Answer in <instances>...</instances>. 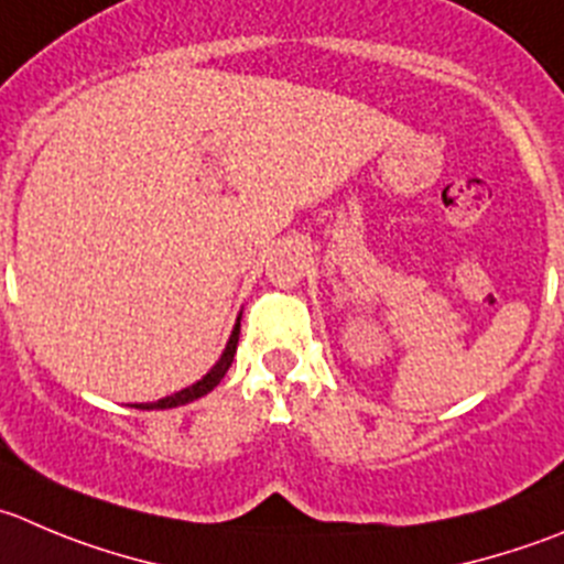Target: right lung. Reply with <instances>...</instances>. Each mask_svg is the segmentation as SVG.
Returning a JSON list of instances; mask_svg holds the SVG:
<instances>
[{"instance_id": "1", "label": "right lung", "mask_w": 564, "mask_h": 564, "mask_svg": "<svg viewBox=\"0 0 564 564\" xmlns=\"http://www.w3.org/2000/svg\"><path fill=\"white\" fill-rule=\"evenodd\" d=\"M238 337H240V315H238V321H235L232 335H229V340H227V348H224L221 357H218V362H216V366L210 368V371L205 373V377L198 379V382L187 384V388L176 390V393L165 395V399L149 401V404H138V410H171V406L191 404V401H196V399H202V395L210 393V390L216 388L218 382H221L224 373L229 371V366H232L235 351H238Z\"/></svg>"}]
</instances>
